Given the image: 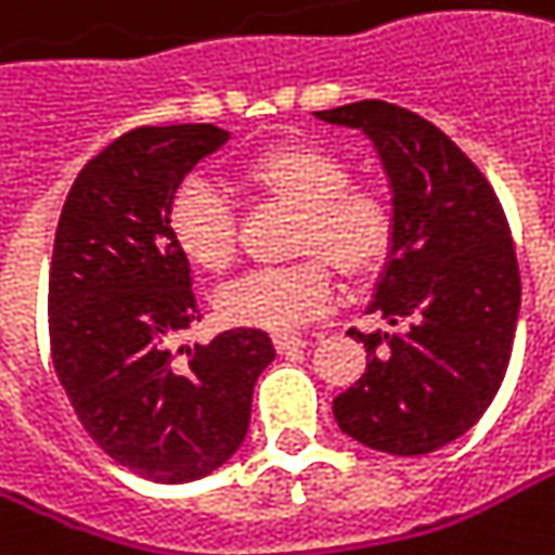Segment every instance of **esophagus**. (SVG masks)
<instances>
[{
	"instance_id": "34e87169",
	"label": "esophagus",
	"mask_w": 555,
	"mask_h": 555,
	"mask_svg": "<svg viewBox=\"0 0 555 555\" xmlns=\"http://www.w3.org/2000/svg\"><path fill=\"white\" fill-rule=\"evenodd\" d=\"M273 345H276L279 354H288V351H298V348H305L308 339H301V336H295V333H276L273 336Z\"/></svg>"
}]
</instances>
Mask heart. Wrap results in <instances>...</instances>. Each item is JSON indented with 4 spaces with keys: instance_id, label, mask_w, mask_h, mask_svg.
Wrapping results in <instances>:
<instances>
[{
    "instance_id": "1",
    "label": "heart",
    "mask_w": 555,
    "mask_h": 555,
    "mask_svg": "<svg viewBox=\"0 0 555 555\" xmlns=\"http://www.w3.org/2000/svg\"><path fill=\"white\" fill-rule=\"evenodd\" d=\"M238 181L260 201L298 210L292 267L257 270L216 295V313L232 326L285 333L320 317L333 301V268L348 279H367L386 263L396 242L392 201L371 184H354L351 166L320 144H279L247 159ZM169 235L181 257L225 273L238 250V216L210 181L184 179L166 207Z\"/></svg>"
}]
</instances>
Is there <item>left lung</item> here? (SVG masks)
<instances>
[{
	"mask_svg": "<svg viewBox=\"0 0 555 555\" xmlns=\"http://www.w3.org/2000/svg\"><path fill=\"white\" fill-rule=\"evenodd\" d=\"M317 118L364 128L392 181L396 242L361 333L367 371L333 399L351 440L386 455H427L483 417L503 386L521 305L518 260L487 176L440 128L383 100Z\"/></svg>",
	"mask_w": 555,
	"mask_h": 555,
	"instance_id": "left-lung-1",
	"label": "left lung"
}]
</instances>
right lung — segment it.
Here are the masks:
<instances>
[{
	"instance_id": "right-lung-1",
	"label": "right lung",
	"mask_w": 555,
	"mask_h": 555,
	"mask_svg": "<svg viewBox=\"0 0 555 555\" xmlns=\"http://www.w3.org/2000/svg\"><path fill=\"white\" fill-rule=\"evenodd\" d=\"M229 131L141 125L72 184L50 260V351L81 427L113 462L156 483L207 477L235 455L254 383L276 358L263 330L188 345L201 320L166 207Z\"/></svg>"
}]
</instances>
